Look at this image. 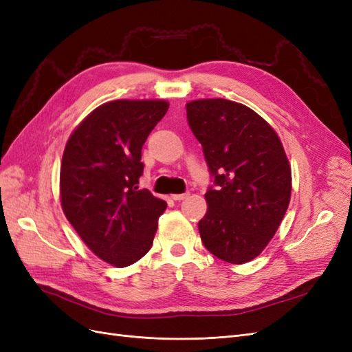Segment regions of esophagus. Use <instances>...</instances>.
I'll return each instance as SVG.
<instances>
[{"mask_svg":"<svg viewBox=\"0 0 352 352\" xmlns=\"http://www.w3.org/2000/svg\"><path fill=\"white\" fill-rule=\"evenodd\" d=\"M189 197V192H185V194H175V195H172V198L175 199V201H184L185 198H188Z\"/></svg>","mask_w":352,"mask_h":352,"instance_id":"esophagus-1","label":"esophagus"}]
</instances>
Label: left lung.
<instances>
[{
    "label": "left lung",
    "instance_id": "left-lung-1",
    "mask_svg": "<svg viewBox=\"0 0 352 352\" xmlns=\"http://www.w3.org/2000/svg\"><path fill=\"white\" fill-rule=\"evenodd\" d=\"M186 111L212 180L198 223L201 241L223 261L248 263L289 206L292 177L282 142L267 122L235 101H190Z\"/></svg>",
    "mask_w": 352,
    "mask_h": 352
}]
</instances>
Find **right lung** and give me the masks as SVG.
<instances>
[{
    "label": "right lung",
    "mask_w": 352,
    "mask_h": 352,
    "mask_svg": "<svg viewBox=\"0 0 352 352\" xmlns=\"http://www.w3.org/2000/svg\"><path fill=\"white\" fill-rule=\"evenodd\" d=\"M157 100H117L95 109L69 138L61 160V207L88 248L116 267L150 251L166 201L140 189L141 151L167 113Z\"/></svg>",
    "instance_id": "obj_1"
}]
</instances>
